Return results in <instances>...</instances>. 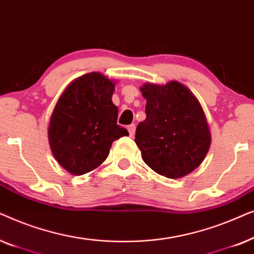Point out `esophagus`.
Returning <instances> with one entry per match:
<instances>
[{
    "mask_svg": "<svg viewBox=\"0 0 254 254\" xmlns=\"http://www.w3.org/2000/svg\"><path fill=\"white\" fill-rule=\"evenodd\" d=\"M127 129H128V131H129L130 136H134V134H135V125H129V126L127 127Z\"/></svg>",
    "mask_w": 254,
    "mask_h": 254,
    "instance_id": "34e87169",
    "label": "esophagus"
}]
</instances>
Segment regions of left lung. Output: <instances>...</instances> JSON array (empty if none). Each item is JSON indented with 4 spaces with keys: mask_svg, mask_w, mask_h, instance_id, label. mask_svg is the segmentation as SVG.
Wrapping results in <instances>:
<instances>
[{
    "mask_svg": "<svg viewBox=\"0 0 254 254\" xmlns=\"http://www.w3.org/2000/svg\"><path fill=\"white\" fill-rule=\"evenodd\" d=\"M145 118L137 125L135 143L156 173L178 179L194 171L209 150L211 136L199 100L183 83H144Z\"/></svg>",
    "mask_w": 254,
    "mask_h": 254,
    "instance_id": "1",
    "label": "left lung"
}]
</instances>
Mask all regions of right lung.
<instances>
[{"label":"right lung","instance_id":"right-lung-1","mask_svg":"<svg viewBox=\"0 0 254 254\" xmlns=\"http://www.w3.org/2000/svg\"><path fill=\"white\" fill-rule=\"evenodd\" d=\"M114 88V81L102 72H89L74 79L54 107L48 126L50 147L59 164L71 175L98 168L113 141L128 135L117 124Z\"/></svg>","mask_w":254,"mask_h":254}]
</instances>
